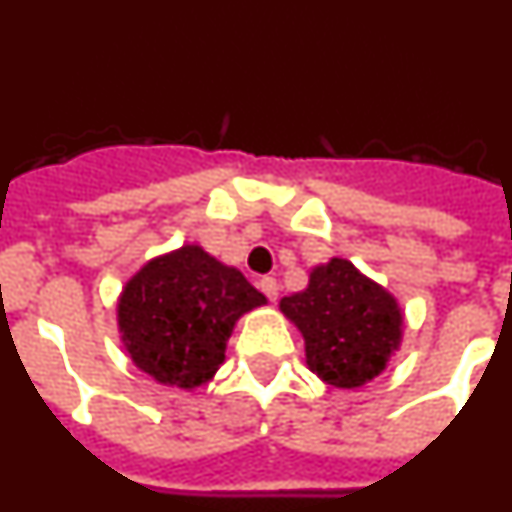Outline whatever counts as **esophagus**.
Returning a JSON list of instances; mask_svg holds the SVG:
<instances>
[{"label":"esophagus","mask_w":512,"mask_h":512,"mask_svg":"<svg viewBox=\"0 0 512 512\" xmlns=\"http://www.w3.org/2000/svg\"><path fill=\"white\" fill-rule=\"evenodd\" d=\"M259 289L264 292L266 297H269L271 302H274V300H277V295H279V282L274 277H261L259 279Z\"/></svg>","instance_id":"34e87169"}]
</instances>
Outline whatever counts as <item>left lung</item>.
Here are the masks:
<instances>
[{"label": "left lung", "instance_id": "1", "mask_svg": "<svg viewBox=\"0 0 512 512\" xmlns=\"http://www.w3.org/2000/svg\"><path fill=\"white\" fill-rule=\"evenodd\" d=\"M279 307L305 338L307 366L341 390L372 382L400 346L397 300L346 259L315 266L305 292Z\"/></svg>", "mask_w": 512, "mask_h": 512}]
</instances>
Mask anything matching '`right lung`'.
Wrapping results in <instances>:
<instances>
[{
	"label": "right lung",
	"mask_w": 512,
	"mask_h": 512,
	"mask_svg": "<svg viewBox=\"0 0 512 512\" xmlns=\"http://www.w3.org/2000/svg\"><path fill=\"white\" fill-rule=\"evenodd\" d=\"M266 297L200 246L148 261L117 302L122 343L140 372L194 390L225 361L235 320Z\"/></svg>",
	"instance_id": "add662e5"
}]
</instances>
